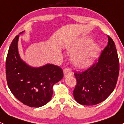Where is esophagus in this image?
<instances>
[{
    "label": "esophagus",
    "mask_w": 124,
    "mask_h": 124,
    "mask_svg": "<svg viewBox=\"0 0 124 124\" xmlns=\"http://www.w3.org/2000/svg\"><path fill=\"white\" fill-rule=\"evenodd\" d=\"M64 76L67 77V76H71L72 73H71V70L68 67H66V68L64 69Z\"/></svg>",
    "instance_id": "34e87169"
}]
</instances>
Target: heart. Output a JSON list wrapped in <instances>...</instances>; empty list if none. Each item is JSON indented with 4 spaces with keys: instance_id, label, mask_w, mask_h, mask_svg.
Returning <instances> with one entry per match:
<instances>
[{
    "instance_id": "b5f03b06",
    "label": "heart",
    "mask_w": 124,
    "mask_h": 124,
    "mask_svg": "<svg viewBox=\"0 0 124 124\" xmlns=\"http://www.w3.org/2000/svg\"><path fill=\"white\" fill-rule=\"evenodd\" d=\"M93 40L90 38H83L73 45L67 48L69 54L74 56L73 63L79 69H85L93 64L99 56L100 48L93 44Z\"/></svg>"
}]
</instances>
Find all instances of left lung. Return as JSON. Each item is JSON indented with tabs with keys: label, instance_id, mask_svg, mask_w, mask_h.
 <instances>
[{
	"label": "left lung",
	"instance_id": "1",
	"mask_svg": "<svg viewBox=\"0 0 124 124\" xmlns=\"http://www.w3.org/2000/svg\"><path fill=\"white\" fill-rule=\"evenodd\" d=\"M108 43L98 61L84 71L74 73L76 85L75 100L82 105L93 106L103 101L112 94L118 81L119 62L114 42L108 36Z\"/></svg>",
	"mask_w": 124,
	"mask_h": 124
}]
</instances>
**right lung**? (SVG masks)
<instances>
[{"label":"right lung","mask_w":124,"mask_h":124,"mask_svg":"<svg viewBox=\"0 0 124 124\" xmlns=\"http://www.w3.org/2000/svg\"><path fill=\"white\" fill-rule=\"evenodd\" d=\"M18 38L17 35L13 39L6 57L7 84L21 103L32 108L41 107L51 99L53 85L62 79L63 71L59 66L49 64L37 68L28 66L20 57Z\"/></svg>","instance_id":"right-lung-1"}]
</instances>
